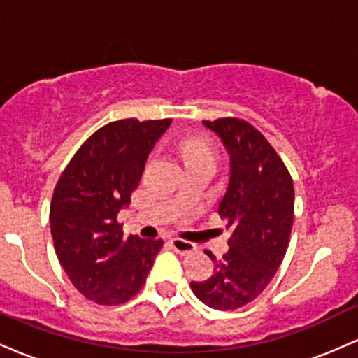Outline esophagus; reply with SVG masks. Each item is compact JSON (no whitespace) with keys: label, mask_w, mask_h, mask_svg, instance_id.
Masks as SVG:
<instances>
[{"label":"esophagus","mask_w":358,"mask_h":358,"mask_svg":"<svg viewBox=\"0 0 358 358\" xmlns=\"http://www.w3.org/2000/svg\"><path fill=\"white\" fill-rule=\"evenodd\" d=\"M170 244H171V248L175 249V252H178V254H190L196 249V245L193 244V242L183 241V239H180V237H173V239L170 241Z\"/></svg>","instance_id":"esophagus-1"}]
</instances>
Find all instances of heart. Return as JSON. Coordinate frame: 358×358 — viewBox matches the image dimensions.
Wrapping results in <instances>:
<instances>
[{"instance_id": "obj_1", "label": "heart", "mask_w": 358, "mask_h": 358, "mask_svg": "<svg viewBox=\"0 0 358 358\" xmlns=\"http://www.w3.org/2000/svg\"><path fill=\"white\" fill-rule=\"evenodd\" d=\"M182 153L187 162L192 159H215L212 143L205 136H190L182 143Z\"/></svg>"}]
</instances>
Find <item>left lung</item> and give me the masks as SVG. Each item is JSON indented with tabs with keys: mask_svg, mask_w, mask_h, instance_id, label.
Listing matches in <instances>:
<instances>
[{
	"mask_svg": "<svg viewBox=\"0 0 358 358\" xmlns=\"http://www.w3.org/2000/svg\"><path fill=\"white\" fill-rule=\"evenodd\" d=\"M203 124L222 139L231 156L219 215L227 219L232 236L222 259L205 250L215 273L190 286L213 310H237L266 289L285 259L294 219V187L274 148L248 121L222 117Z\"/></svg>",
	"mask_w": 358,
	"mask_h": 358,
	"instance_id": "left-lung-1",
	"label": "left lung"
}]
</instances>
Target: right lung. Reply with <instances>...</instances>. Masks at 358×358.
Instances as JSON below:
<instances>
[{"label": "right lung", "instance_id": "right-lung-1", "mask_svg": "<svg viewBox=\"0 0 358 358\" xmlns=\"http://www.w3.org/2000/svg\"><path fill=\"white\" fill-rule=\"evenodd\" d=\"M171 119H122L102 126L79 148L53 190L50 231L72 285L97 305L136 296L162 239L122 237L117 213L129 205L148 155Z\"/></svg>", "mask_w": 358, "mask_h": 358}]
</instances>
